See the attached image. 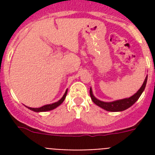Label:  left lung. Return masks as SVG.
<instances>
[{
    "instance_id": "8db88e82",
    "label": "left lung",
    "mask_w": 155,
    "mask_h": 155,
    "mask_svg": "<svg viewBox=\"0 0 155 155\" xmlns=\"http://www.w3.org/2000/svg\"><path fill=\"white\" fill-rule=\"evenodd\" d=\"M147 76L146 77L144 80L143 84L142 85V87H140V89L135 93L134 96L129 97V98H125V99L118 100V101H115L113 102H104L100 101V100L97 99L96 97L92 94V88H90V97L92 98V101L94 102L97 105H98L101 108H104L107 111L109 112H120V111H124L125 109H127L132 106L135 102L137 101L140 96L142 95V93L144 91L146 85H147Z\"/></svg>"
}]
</instances>
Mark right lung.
<instances>
[{
    "label": "right lung",
    "mask_w": 155,
    "mask_h": 155,
    "mask_svg": "<svg viewBox=\"0 0 155 155\" xmlns=\"http://www.w3.org/2000/svg\"><path fill=\"white\" fill-rule=\"evenodd\" d=\"M67 93H68V90H66L65 93L63 96V97L58 101L55 102V103L51 104H46V105H43L42 107H40V108H30V107H27V108L29 109H30V110L34 111V112H37V113H38V112H47V111L52 110V109L57 108L58 105H60L61 104L63 103V101L65 100Z\"/></svg>",
    "instance_id": "add662e5"
}]
</instances>
